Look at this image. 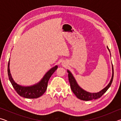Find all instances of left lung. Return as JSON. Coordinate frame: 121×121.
<instances>
[{"label":"left lung","mask_w":121,"mask_h":121,"mask_svg":"<svg viewBox=\"0 0 121 121\" xmlns=\"http://www.w3.org/2000/svg\"><path fill=\"white\" fill-rule=\"evenodd\" d=\"M107 48L110 54L109 49L108 48V46H107ZM110 56H111V54H110ZM67 72L68 73V79L69 83H70V87L71 90H72V91L73 92V93L75 94L77 98H78V99L82 100H84V101H88V100H91L93 99H97L101 97V96L107 91V90L109 89V87L110 86V85H111L112 83V79H113L114 77L113 66H112V76L111 79H110L108 84L106 86L105 88H104L103 89L101 90V91H100L99 92L95 93H91L85 91V90L83 89L81 86H79V85L78 84L76 80L75 79L74 76H73V75L72 74V73H71L69 70H67Z\"/></svg>","instance_id":"8db88e82"}]
</instances>
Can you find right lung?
I'll use <instances>...</instances> for the list:
<instances>
[{"mask_svg":"<svg viewBox=\"0 0 121 121\" xmlns=\"http://www.w3.org/2000/svg\"><path fill=\"white\" fill-rule=\"evenodd\" d=\"M9 61L10 59L8 64L7 69L9 81L18 95L22 97L28 98V99H35L39 98L45 92L49 79L53 73L58 68V65H56L51 68L48 71H47L41 80L38 83L30 86H22L16 83L12 77L10 72Z\"/></svg>","mask_w":121,"mask_h":121,"instance_id":"add662e5","label":"right lung"}]
</instances>
